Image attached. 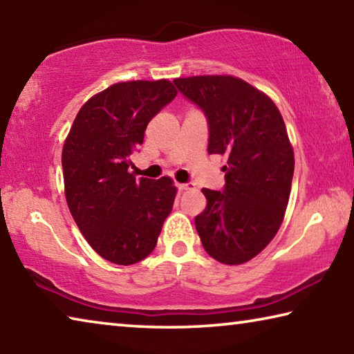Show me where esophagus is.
Listing matches in <instances>:
<instances>
[{"instance_id":"1","label":"esophagus","mask_w":354,"mask_h":354,"mask_svg":"<svg viewBox=\"0 0 354 354\" xmlns=\"http://www.w3.org/2000/svg\"><path fill=\"white\" fill-rule=\"evenodd\" d=\"M176 187L179 190H189L194 187V183H179V184H176Z\"/></svg>"}]
</instances>
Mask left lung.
Listing matches in <instances>:
<instances>
[{
  "mask_svg": "<svg viewBox=\"0 0 354 354\" xmlns=\"http://www.w3.org/2000/svg\"><path fill=\"white\" fill-rule=\"evenodd\" d=\"M205 113L209 154L227 159L221 190L203 189L205 211L195 227L207 254L227 266L250 259L272 242L289 203L293 149L273 101L234 76L173 81Z\"/></svg>",
  "mask_w": 354,
  "mask_h": 354,
  "instance_id": "8db88e82",
  "label": "left lung"
}]
</instances>
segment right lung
Returning <instances> with one entry per match:
<instances>
[{
	"instance_id": "1",
	"label": "right lung",
	"mask_w": 354,
	"mask_h": 354,
	"mask_svg": "<svg viewBox=\"0 0 354 354\" xmlns=\"http://www.w3.org/2000/svg\"><path fill=\"white\" fill-rule=\"evenodd\" d=\"M175 97L167 80L113 84L81 107L64 143L70 212L88 245L112 263L145 259L171 212V179H136L128 169L147 124Z\"/></svg>"
}]
</instances>
